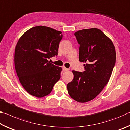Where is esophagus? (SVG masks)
<instances>
[{"label": "esophagus", "mask_w": 130, "mask_h": 130, "mask_svg": "<svg viewBox=\"0 0 130 130\" xmlns=\"http://www.w3.org/2000/svg\"><path fill=\"white\" fill-rule=\"evenodd\" d=\"M63 71H68V70H69V69H68V68H65V67H63Z\"/></svg>", "instance_id": "34e87169"}]
</instances>
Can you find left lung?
Returning <instances> with one entry per match:
<instances>
[{"mask_svg": "<svg viewBox=\"0 0 130 130\" xmlns=\"http://www.w3.org/2000/svg\"><path fill=\"white\" fill-rule=\"evenodd\" d=\"M74 35L80 45L79 61L86 63L83 73L72 70L74 78L67 89L72 99L85 103L95 98L108 83L115 64V49L112 41L98 28L79 30Z\"/></svg>", "mask_w": 130, "mask_h": 130, "instance_id": "obj_1", "label": "left lung"}]
</instances>
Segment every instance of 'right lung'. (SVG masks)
<instances>
[{"instance_id": "right-lung-1", "label": "right lung", "mask_w": 130, "mask_h": 130, "mask_svg": "<svg viewBox=\"0 0 130 130\" xmlns=\"http://www.w3.org/2000/svg\"><path fill=\"white\" fill-rule=\"evenodd\" d=\"M62 32L46 26L31 28L19 39L14 62L21 85L31 95L42 98L60 79L62 68L47 60L58 54Z\"/></svg>"}]
</instances>
